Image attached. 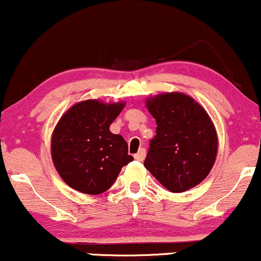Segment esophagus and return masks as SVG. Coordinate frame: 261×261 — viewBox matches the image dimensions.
Instances as JSON below:
<instances>
[{
	"label": "esophagus",
	"instance_id": "obj_1",
	"mask_svg": "<svg viewBox=\"0 0 261 261\" xmlns=\"http://www.w3.org/2000/svg\"><path fill=\"white\" fill-rule=\"evenodd\" d=\"M134 158L135 160L137 161H143L144 158H146V149H144V148H141V149L134 155Z\"/></svg>",
	"mask_w": 261,
	"mask_h": 261
}]
</instances>
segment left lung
<instances>
[{
    "mask_svg": "<svg viewBox=\"0 0 261 261\" xmlns=\"http://www.w3.org/2000/svg\"><path fill=\"white\" fill-rule=\"evenodd\" d=\"M156 121L144 167L167 190L183 193L208 176L218 138L207 112L182 92H165L146 101Z\"/></svg>",
    "mask_w": 261,
    "mask_h": 261,
    "instance_id": "obj_1",
    "label": "left lung"
}]
</instances>
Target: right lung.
Here are the masks:
<instances>
[{
    "label": "right lung",
    "instance_id": "right-lung-1",
    "mask_svg": "<svg viewBox=\"0 0 261 261\" xmlns=\"http://www.w3.org/2000/svg\"><path fill=\"white\" fill-rule=\"evenodd\" d=\"M124 102L82 101L72 106L54 128L53 163L66 184L89 195L110 189L121 167L134 160L120 135L110 131Z\"/></svg>",
    "mask_w": 261,
    "mask_h": 261
}]
</instances>
